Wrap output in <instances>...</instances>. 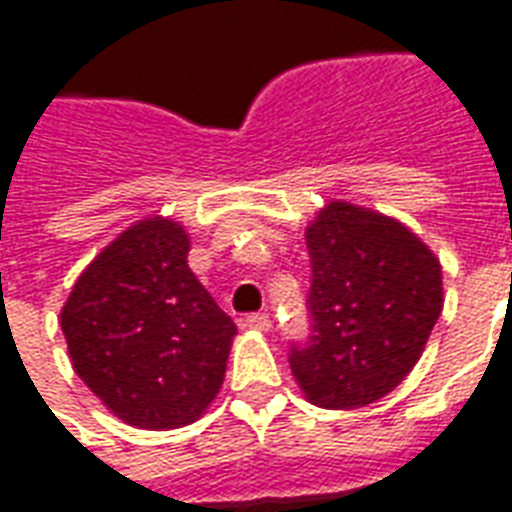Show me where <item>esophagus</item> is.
<instances>
[{
	"label": "esophagus",
	"mask_w": 512,
	"mask_h": 512,
	"mask_svg": "<svg viewBox=\"0 0 512 512\" xmlns=\"http://www.w3.org/2000/svg\"><path fill=\"white\" fill-rule=\"evenodd\" d=\"M244 328H252V331H271V317L268 314H246Z\"/></svg>",
	"instance_id": "1"
}]
</instances>
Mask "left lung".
I'll use <instances>...</instances> for the list:
<instances>
[{
	"mask_svg": "<svg viewBox=\"0 0 512 512\" xmlns=\"http://www.w3.org/2000/svg\"><path fill=\"white\" fill-rule=\"evenodd\" d=\"M309 339L290 369L312 404L355 410L382 399L418 363L442 312V268L407 227L331 203L306 230Z\"/></svg>",
	"mask_w": 512,
	"mask_h": 512,
	"instance_id": "obj_1",
	"label": "left lung"
}]
</instances>
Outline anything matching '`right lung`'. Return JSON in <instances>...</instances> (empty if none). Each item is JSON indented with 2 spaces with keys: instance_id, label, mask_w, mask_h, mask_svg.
Returning a JSON list of instances; mask_svg holds the SVG:
<instances>
[{
  "instance_id": "right-lung-1",
  "label": "right lung",
  "mask_w": 512,
  "mask_h": 512,
  "mask_svg": "<svg viewBox=\"0 0 512 512\" xmlns=\"http://www.w3.org/2000/svg\"><path fill=\"white\" fill-rule=\"evenodd\" d=\"M187 252L184 227L143 219L94 257L62 309L75 374L140 429L198 420L225 380L236 325L189 271Z\"/></svg>"
}]
</instances>
